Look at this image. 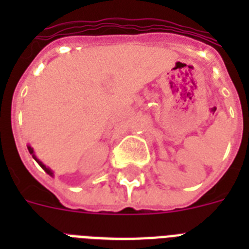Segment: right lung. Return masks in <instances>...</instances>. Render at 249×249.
Segmentation results:
<instances>
[{"instance_id":"obj_1","label":"right lung","mask_w":249,"mask_h":249,"mask_svg":"<svg viewBox=\"0 0 249 249\" xmlns=\"http://www.w3.org/2000/svg\"><path fill=\"white\" fill-rule=\"evenodd\" d=\"M27 147H28V151H29V154H31V155H32V158H33V159L36 160L37 163L40 164V166H41V168H42V169H44L45 172H46V173L49 174V176H52V177H53V176H54V173H53V170H52V169H49L48 166L45 165V164L42 163V161H40V160L37 159V158H36V155H35V154H33V148L31 147V146H27Z\"/></svg>"}]
</instances>
